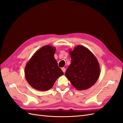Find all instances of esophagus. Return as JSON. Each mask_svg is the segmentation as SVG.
Returning <instances> with one entry per match:
<instances>
[{
	"label": "esophagus",
	"mask_w": 123,
	"mask_h": 123,
	"mask_svg": "<svg viewBox=\"0 0 123 123\" xmlns=\"http://www.w3.org/2000/svg\"><path fill=\"white\" fill-rule=\"evenodd\" d=\"M62 71H63V72H64V73L65 72V71H66V69H65V68H62Z\"/></svg>",
	"instance_id": "obj_1"
}]
</instances>
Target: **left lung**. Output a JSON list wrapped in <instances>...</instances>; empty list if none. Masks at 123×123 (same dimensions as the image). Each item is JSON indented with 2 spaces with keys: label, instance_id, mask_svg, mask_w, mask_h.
Masks as SVG:
<instances>
[{
  "label": "left lung",
  "instance_id": "obj_1",
  "mask_svg": "<svg viewBox=\"0 0 123 123\" xmlns=\"http://www.w3.org/2000/svg\"><path fill=\"white\" fill-rule=\"evenodd\" d=\"M71 63L65 75L78 90H86L98 80L100 67L97 58L87 48L78 45L69 50Z\"/></svg>",
  "mask_w": 123,
  "mask_h": 123
}]
</instances>
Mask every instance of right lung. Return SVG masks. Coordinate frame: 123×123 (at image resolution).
<instances>
[{
    "label": "right lung",
    "mask_w": 123,
    "mask_h": 123,
    "mask_svg": "<svg viewBox=\"0 0 123 123\" xmlns=\"http://www.w3.org/2000/svg\"><path fill=\"white\" fill-rule=\"evenodd\" d=\"M56 48L50 45L42 47L33 54L26 64V80L32 87L39 91H47L64 72L58 67L54 55Z\"/></svg>",
    "instance_id": "obj_1"
}]
</instances>
